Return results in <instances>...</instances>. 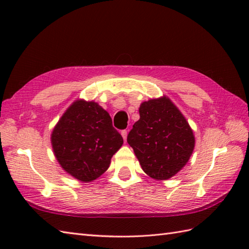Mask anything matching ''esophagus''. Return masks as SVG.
Returning a JSON list of instances; mask_svg holds the SVG:
<instances>
[{"instance_id": "1", "label": "esophagus", "mask_w": 249, "mask_h": 249, "mask_svg": "<svg viewBox=\"0 0 249 249\" xmlns=\"http://www.w3.org/2000/svg\"><path fill=\"white\" fill-rule=\"evenodd\" d=\"M121 135H122V137H123L124 141H126V138H127V130H122Z\"/></svg>"}]
</instances>
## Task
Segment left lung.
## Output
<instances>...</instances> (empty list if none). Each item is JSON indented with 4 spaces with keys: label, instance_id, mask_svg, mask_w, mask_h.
<instances>
[{
    "label": "left lung",
    "instance_id": "1",
    "mask_svg": "<svg viewBox=\"0 0 249 249\" xmlns=\"http://www.w3.org/2000/svg\"><path fill=\"white\" fill-rule=\"evenodd\" d=\"M139 114L127 136L128 144L147 176L166 181L188 162L195 149L194 131L165 95L142 103Z\"/></svg>",
    "mask_w": 249,
    "mask_h": 249
}]
</instances>
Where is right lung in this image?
<instances>
[{
    "label": "right lung",
    "mask_w": 249,
    "mask_h": 249,
    "mask_svg": "<svg viewBox=\"0 0 249 249\" xmlns=\"http://www.w3.org/2000/svg\"><path fill=\"white\" fill-rule=\"evenodd\" d=\"M123 144L109 113L95 102L77 99L54 126L51 145L66 173L83 183L104 174Z\"/></svg>",
    "instance_id": "add662e5"
}]
</instances>
